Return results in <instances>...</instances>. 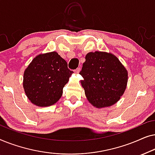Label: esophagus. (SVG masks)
Segmentation results:
<instances>
[{
    "instance_id": "esophagus-1",
    "label": "esophagus",
    "mask_w": 155,
    "mask_h": 155,
    "mask_svg": "<svg viewBox=\"0 0 155 155\" xmlns=\"http://www.w3.org/2000/svg\"><path fill=\"white\" fill-rule=\"evenodd\" d=\"M80 68H78L77 69H75V70H74V73H78L80 72Z\"/></svg>"
}]
</instances>
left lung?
Masks as SVG:
<instances>
[{
  "mask_svg": "<svg viewBox=\"0 0 155 155\" xmlns=\"http://www.w3.org/2000/svg\"><path fill=\"white\" fill-rule=\"evenodd\" d=\"M80 75L89 101L97 108L113 105L124 94L128 82V73L119 60L111 54L90 52Z\"/></svg>",
  "mask_w": 155,
  "mask_h": 155,
  "instance_id": "1",
  "label": "left lung"
}]
</instances>
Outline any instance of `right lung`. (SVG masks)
I'll list each match as a JSON object with an SVG mask.
<instances>
[{"mask_svg":"<svg viewBox=\"0 0 155 155\" xmlns=\"http://www.w3.org/2000/svg\"><path fill=\"white\" fill-rule=\"evenodd\" d=\"M73 71L56 52L40 54L25 70L23 87L34 104L48 107L59 100Z\"/></svg>","mask_w":155,"mask_h":155,"instance_id":"add662e5","label":"right lung"}]
</instances>
